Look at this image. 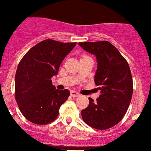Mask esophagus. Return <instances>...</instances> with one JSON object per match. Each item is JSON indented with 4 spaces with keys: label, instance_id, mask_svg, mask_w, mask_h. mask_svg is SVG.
Wrapping results in <instances>:
<instances>
[{
    "label": "esophagus",
    "instance_id": "esophagus-1",
    "mask_svg": "<svg viewBox=\"0 0 151 151\" xmlns=\"http://www.w3.org/2000/svg\"><path fill=\"white\" fill-rule=\"evenodd\" d=\"M70 95H71V96H73V97H78V96H80V94H79L78 92H76V91H74V90L71 91V92H70Z\"/></svg>",
    "mask_w": 151,
    "mask_h": 151
}]
</instances>
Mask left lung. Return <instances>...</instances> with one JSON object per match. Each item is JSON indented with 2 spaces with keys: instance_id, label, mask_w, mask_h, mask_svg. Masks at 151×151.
<instances>
[{
  "instance_id": "left-lung-1",
  "label": "left lung",
  "mask_w": 151,
  "mask_h": 151,
  "mask_svg": "<svg viewBox=\"0 0 151 151\" xmlns=\"http://www.w3.org/2000/svg\"><path fill=\"white\" fill-rule=\"evenodd\" d=\"M86 51L96 56L98 69L95 83L101 95L81 111L83 121L98 130L117 125L126 114L133 94V80L128 62L108 41L79 42Z\"/></svg>"
}]
</instances>
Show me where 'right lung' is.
<instances>
[{"instance_id": "add662e5", "label": "right lung", "mask_w": 151, "mask_h": 151, "mask_svg": "<svg viewBox=\"0 0 151 151\" xmlns=\"http://www.w3.org/2000/svg\"><path fill=\"white\" fill-rule=\"evenodd\" d=\"M76 42L45 40L31 47L19 63L14 95L20 111L30 122L46 125L57 118L61 106L70 96L68 89L59 90L51 78Z\"/></svg>"}]
</instances>
